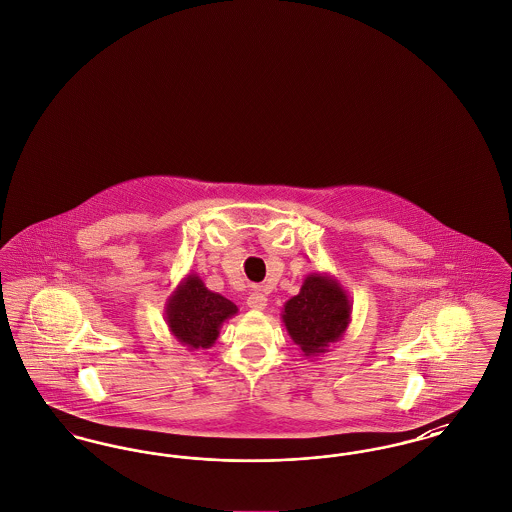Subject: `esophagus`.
<instances>
[{"instance_id":"esophagus-1","label":"esophagus","mask_w":512,"mask_h":512,"mask_svg":"<svg viewBox=\"0 0 512 512\" xmlns=\"http://www.w3.org/2000/svg\"><path fill=\"white\" fill-rule=\"evenodd\" d=\"M267 295L261 292H253L247 297V307L253 311H265L267 309Z\"/></svg>"}]
</instances>
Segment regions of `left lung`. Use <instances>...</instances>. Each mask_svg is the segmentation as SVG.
<instances>
[{
	"instance_id": "1",
	"label": "left lung",
	"mask_w": 512,
	"mask_h": 512,
	"mask_svg": "<svg viewBox=\"0 0 512 512\" xmlns=\"http://www.w3.org/2000/svg\"><path fill=\"white\" fill-rule=\"evenodd\" d=\"M351 309L353 303L336 276L311 272L299 293L284 303L282 322L303 357L315 359L343 338Z\"/></svg>"
}]
</instances>
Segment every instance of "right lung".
Instances as JSON below:
<instances>
[{
    "label": "right lung",
    "mask_w": 512,
    "mask_h": 512,
    "mask_svg": "<svg viewBox=\"0 0 512 512\" xmlns=\"http://www.w3.org/2000/svg\"><path fill=\"white\" fill-rule=\"evenodd\" d=\"M234 315H238V307L224 295L207 290L195 272H188L178 282L165 303L167 326L188 351L213 347L222 324Z\"/></svg>",
    "instance_id": "obj_1"
}]
</instances>
